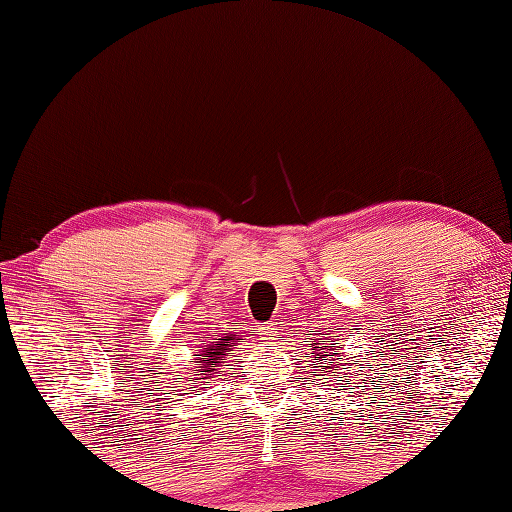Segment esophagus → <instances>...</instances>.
Here are the masks:
<instances>
[{
	"label": "esophagus",
	"instance_id": "1",
	"mask_svg": "<svg viewBox=\"0 0 512 512\" xmlns=\"http://www.w3.org/2000/svg\"><path fill=\"white\" fill-rule=\"evenodd\" d=\"M277 336H280V329H277L275 322H266L259 327V338L266 340V342H273L277 340Z\"/></svg>",
	"mask_w": 512,
	"mask_h": 512
}]
</instances>
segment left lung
<instances>
[{
    "mask_svg": "<svg viewBox=\"0 0 512 512\" xmlns=\"http://www.w3.org/2000/svg\"><path fill=\"white\" fill-rule=\"evenodd\" d=\"M306 336H309L306 342H311V353H313V356H306V358H313L311 360L313 369L309 371L313 383L315 380L329 378L331 383L353 389V383H356V369L360 371L358 360L338 358L340 356L338 351L342 349V345L336 333L322 331V333H315V338H311V333H306Z\"/></svg>",
    "mask_w": 512,
    "mask_h": 512,
    "instance_id": "8db88e82",
    "label": "left lung"
}]
</instances>
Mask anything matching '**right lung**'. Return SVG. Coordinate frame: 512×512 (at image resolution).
I'll list each match as a JSON object with an SVG mask.
<instances>
[{
	"mask_svg": "<svg viewBox=\"0 0 512 512\" xmlns=\"http://www.w3.org/2000/svg\"><path fill=\"white\" fill-rule=\"evenodd\" d=\"M215 340L217 342L201 340L203 345L199 349H194V356H199V358H192L188 367H181L183 374H192L194 378H188V376L170 378V383H165L167 387H172V392H181V396H183V392L192 394V392H197V389H203V392H206V387H203L206 385V380L217 374L221 362H226V351L235 349L237 340H241V338H235L232 333H226V336L215 338ZM197 361L200 362L199 366L196 365ZM170 376H172V371H170Z\"/></svg>",
	"mask_w": 512,
	"mask_h": 512,
	"instance_id": "obj_1",
	"label": "right lung"
}]
</instances>
